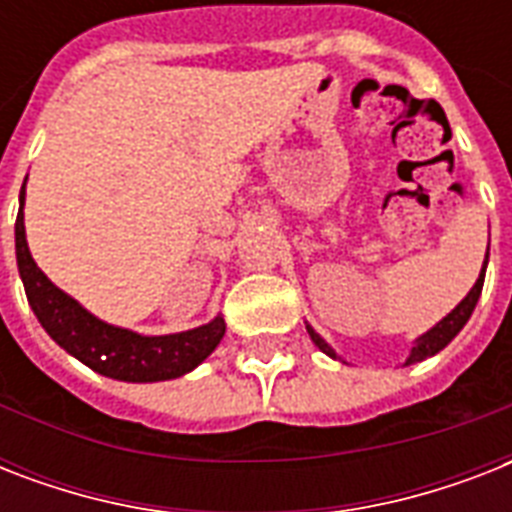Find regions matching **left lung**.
I'll use <instances>...</instances> for the list:
<instances>
[{
  "label": "left lung",
  "mask_w": 512,
  "mask_h": 512,
  "mask_svg": "<svg viewBox=\"0 0 512 512\" xmlns=\"http://www.w3.org/2000/svg\"><path fill=\"white\" fill-rule=\"evenodd\" d=\"M486 263H489V249H486V260H484V268H481V273H478V279L476 284H473V289H470L468 295H465V300H462L457 308H454L449 316H444V319L438 321L436 327L428 329L425 335L417 337L414 340V348L412 353H409V358H406V366L409 364H417V361H425V358L430 356H436L438 350H444L449 342L454 340V337L460 335V329L468 324L470 319V313L476 311V303H478V297H481V289H484V276H486ZM308 335H311V340L319 345V350H324L327 356L337 358V353L332 350V345H329L324 337L316 332L313 327H308Z\"/></svg>",
  "instance_id": "obj_1"
}]
</instances>
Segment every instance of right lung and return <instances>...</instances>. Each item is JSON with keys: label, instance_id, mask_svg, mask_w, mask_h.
I'll return each instance as SVG.
<instances>
[{"label": "right lung", "instance_id": "obj_1", "mask_svg": "<svg viewBox=\"0 0 512 512\" xmlns=\"http://www.w3.org/2000/svg\"><path fill=\"white\" fill-rule=\"evenodd\" d=\"M23 201H26V183L20 188V212L15 220V255H18L20 279L34 316L44 332L66 353L111 380L162 382L196 369L220 345L225 335L223 316H215L204 327L159 337L138 335L92 316L74 297L55 287L34 263L28 252L26 225H23Z\"/></svg>", "mask_w": 512, "mask_h": 512}]
</instances>
